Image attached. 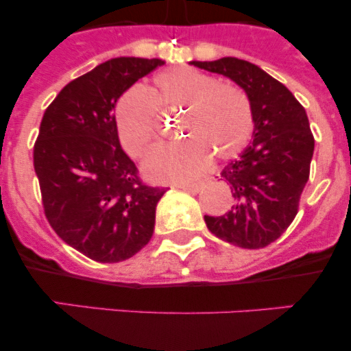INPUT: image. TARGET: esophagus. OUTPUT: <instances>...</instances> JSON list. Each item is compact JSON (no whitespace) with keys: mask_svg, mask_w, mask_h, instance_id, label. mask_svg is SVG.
<instances>
[{"mask_svg":"<svg viewBox=\"0 0 351 351\" xmlns=\"http://www.w3.org/2000/svg\"><path fill=\"white\" fill-rule=\"evenodd\" d=\"M204 186H205L204 182H197V183H185V185H180V189L186 190V192L190 193H198Z\"/></svg>","mask_w":351,"mask_h":351,"instance_id":"1","label":"esophagus"}]
</instances>
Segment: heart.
<instances>
[{"instance_id": "b5f03b06", "label": "heart", "mask_w": 351, "mask_h": 351, "mask_svg": "<svg viewBox=\"0 0 351 351\" xmlns=\"http://www.w3.org/2000/svg\"><path fill=\"white\" fill-rule=\"evenodd\" d=\"M158 108L183 110L180 134L189 141L147 154L144 171L154 180L193 178L207 166L210 154L234 158L253 136V101L244 88L221 83L192 67H178L159 73L149 93L134 88L117 104V132L130 156L143 154L158 137Z\"/></svg>"}]
</instances>
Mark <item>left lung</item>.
<instances>
[{
  "instance_id": "1",
  "label": "left lung",
  "mask_w": 351,
  "mask_h": 351,
  "mask_svg": "<svg viewBox=\"0 0 351 351\" xmlns=\"http://www.w3.org/2000/svg\"><path fill=\"white\" fill-rule=\"evenodd\" d=\"M190 64L234 81L250 95L254 110L253 143L221 173L234 204L224 215H205V224L212 234L234 246H268L295 219L309 180L314 137L306 110L280 81L243 59Z\"/></svg>"
}]
</instances>
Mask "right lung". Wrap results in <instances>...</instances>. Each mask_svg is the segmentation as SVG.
Masks as SVG:
<instances>
[{
  "mask_svg": "<svg viewBox=\"0 0 351 351\" xmlns=\"http://www.w3.org/2000/svg\"><path fill=\"white\" fill-rule=\"evenodd\" d=\"M165 64L115 58L67 83L40 122L34 168L45 217L62 241L100 263L129 260L153 238L166 190L139 178L120 147L117 100Z\"/></svg>",
  "mask_w": 351,
  "mask_h": 351,
  "instance_id": "obj_1",
  "label": "right lung"
}]
</instances>
